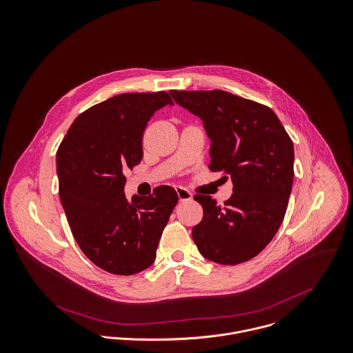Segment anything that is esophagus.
Wrapping results in <instances>:
<instances>
[{
	"label": "esophagus",
	"mask_w": 353,
	"mask_h": 353,
	"mask_svg": "<svg viewBox=\"0 0 353 353\" xmlns=\"http://www.w3.org/2000/svg\"><path fill=\"white\" fill-rule=\"evenodd\" d=\"M176 192H177V196H179V200L180 201H188V200H191L192 199V195L185 190V188H177L176 190Z\"/></svg>",
	"instance_id": "1"
}]
</instances>
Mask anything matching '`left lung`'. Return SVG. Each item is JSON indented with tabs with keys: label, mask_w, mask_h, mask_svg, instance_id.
<instances>
[{
	"label": "left lung",
	"mask_w": 353,
	"mask_h": 353,
	"mask_svg": "<svg viewBox=\"0 0 353 353\" xmlns=\"http://www.w3.org/2000/svg\"><path fill=\"white\" fill-rule=\"evenodd\" d=\"M203 121L210 165L232 177L233 195L218 205L195 195L203 219L192 238L207 260L235 265L257 256L277 233L294 179V143L274 111L225 90H170ZM228 179V176H225Z\"/></svg>",
	"instance_id": "obj_1"
}]
</instances>
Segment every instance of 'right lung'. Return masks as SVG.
<instances>
[{"label":"right lung","mask_w":353,"mask_h":353,"mask_svg":"<svg viewBox=\"0 0 353 353\" xmlns=\"http://www.w3.org/2000/svg\"><path fill=\"white\" fill-rule=\"evenodd\" d=\"M165 105L166 92L123 93L73 121L57 152L59 196L83 254L114 274H135L156 260L158 242L179 201L172 187L150 196L124 195V170L143 157L148 121Z\"/></svg>","instance_id":"right-lung-1"}]
</instances>
